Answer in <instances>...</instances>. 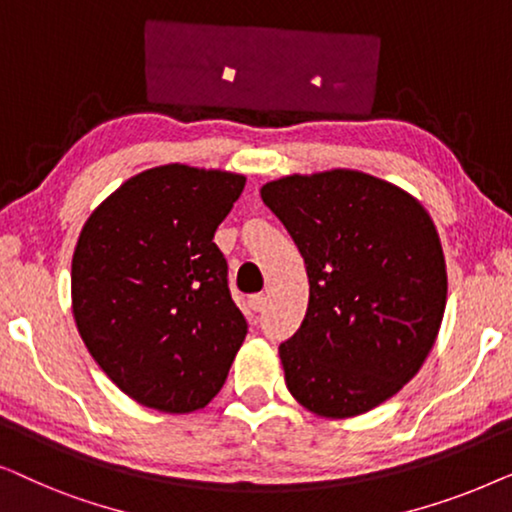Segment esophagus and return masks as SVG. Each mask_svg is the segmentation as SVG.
I'll return each instance as SVG.
<instances>
[{
  "instance_id": "34e87169",
  "label": "esophagus",
  "mask_w": 512,
  "mask_h": 512,
  "mask_svg": "<svg viewBox=\"0 0 512 512\" xmlns=\"http://www.w3.org/2000/svg\"><path fill=\"white\" fill-rule=\"evenodd\" d=\"M249 310L251 312H263L265 310V296H251L249 298Z\"/></svg>"
}]
</instances>
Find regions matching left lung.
I'll return each mask as SVG.
<instances>
[{
	"instance_id": "1",
	"label": "left lung",
	"mask_w": 512,
	"mask_h": 512,
	"mask_svg": "<svg viewBox=\"0 0 512 512\" xmlns=\"http://www.w3.org/2000/svg\"><path fill=\"white\" fill-rule=\"evenodd\" d=\"M261 198L310 279L303 324L279 345L286 387L321 417L377 408L417 375L443 321L445 256L429 212L356 170L291 174Z\"/></svg>"
}]
</instances>
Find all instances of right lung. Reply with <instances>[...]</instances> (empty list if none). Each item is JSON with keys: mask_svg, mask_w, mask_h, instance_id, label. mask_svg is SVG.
<instances>
[{"mask_svg": "<svg viewBox=\"0 0 512 512\" xmlns=\"http://www.w3.org/2000/svg\"><path fill=\"white\" fill-rule=\"evenodd\" d=\"M247 177L160 165L130 177L83 223L72 312L88 352L123 394L184 415L226 382L247 335L212 242Z\"/></svg>", "mask_w": 512, "mask_h": 512, "instance_id": "add662e5", "label": "right lung"}]
</instances>
